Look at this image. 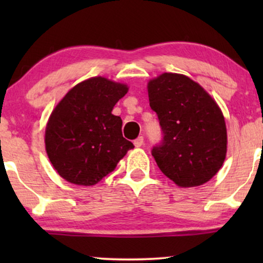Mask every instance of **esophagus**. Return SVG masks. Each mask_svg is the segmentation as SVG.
Instances as JSON below:
<instances>
[{
	"label": "esophagus",
	"instance_id": "esophagus-1",
	"mask_svg": "<svg viewBox=\"0 0 263 263\" xmlns=\"http://www.w3.org/2000/svg\"><path fill=\"white\" fill-rule=\"evenodd\" d=\"M134 145H135V147H141L143 145V138H142V136H139L138 139L134 140Z\"/></svg>",
	"mask_w": 263,
	"mask_h": 263
}]
</instances>
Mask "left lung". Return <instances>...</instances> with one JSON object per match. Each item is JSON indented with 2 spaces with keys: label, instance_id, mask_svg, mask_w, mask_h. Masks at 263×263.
Returning a JSON list of instances; mask_svg holds the SVG:
<instances>
[{
  "label": "left lung",
  "instance_id": "obj_1",
  "mask_svg": "<svg viewBox=\"0 0 263 263\" xmlns=\"http://www.w3.org/2000/svg\"><path fill=\"white\" fill-rule=\"evenodd\" d=\"M164 140L152 156L161 172L181 188L202 185L217 175L228 152L225 118L200 84L183 74L163 73L147 84Z\"/></svg>",
  "mask_w": 263,
  "mask_h": 263
}]
</instances>
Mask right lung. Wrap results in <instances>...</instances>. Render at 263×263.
Wrapping results in <instances>:
<instances>
[{
    "label": "right lung",
    "instance_id": "add662e5",
    "mask_svg": "<svg viewBox=\"0 0 263 263\" xmlns=\"http://www.w3.org/2000/svg\"><path fill=\"white\" fill-rule=\"evenodd\" d=\"M128 85L93 77L75 85L60 100L45 128V151L63 179L91 186L115 170L134 145L122 135L112 109Z\"/></svg>",
    "mask_w": 263,
    "mask_h": 263
}]
</instances>
